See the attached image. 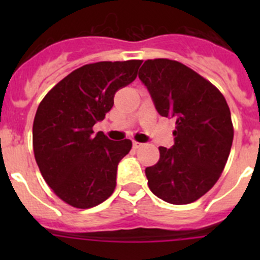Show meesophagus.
Segmentation results:
<instances>
[{"mask_svg":"<svg viewBox=\"0 0 260 260\" xmlns=\"http://www.w3.org/2000/svg\"><path fill=\"white\" fill-rule=\"evenodd\" d=\"M132 146H133V148H135V149H137V148H140L141 146H142V143H140V142H136V141H133Z\"/></svg>","mask_w":260,"mask_h":260,"instance_id":"esophagus-1","label":"esophagus"}]
</instances>
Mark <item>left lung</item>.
I'll use <instances>...</instances> for the list:
<instances>
[{
    "mask_svg": "<svg viewBox=\"0 0 260 260\" xmlns=\"http://www.w3.org/2000/svg\"><path fill=\"white\" fill-rule=\"evenodd\" d=\"M138 78L158 114L176 120L175 145L159 147L158 162L145 171L149 190L174 205L193 203L215 185L229 157L234 129L226 101L174 60H147Z\"/></svg>",
    "mask_w": 260,
    "mask_h": 260,
    "instance_id": "8db88e82",
    "label": "left lung"
}]
</instances>
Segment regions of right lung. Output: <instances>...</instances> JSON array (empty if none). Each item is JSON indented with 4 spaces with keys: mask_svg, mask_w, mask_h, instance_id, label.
<instances>
[{
    "mask_svg": "<svg viewBox=\"0 0 260 260\" xmlns=\"http://www.w3.org/2000/svg\"><path fill=\"white\" fill-rule=\"evenodd\" d=\"M142 60L84 65L43 99L32 125L36 164L44 180L69 205L89 209L113 193L117 167L132 148L93 125L104 119L118 89L132 83Z\"/></svg>",
    "mask_w": 260,
    "mask_h": 260,
    "instance_id": "obj_1",
    "label": "right lung"
}]
</instances>
